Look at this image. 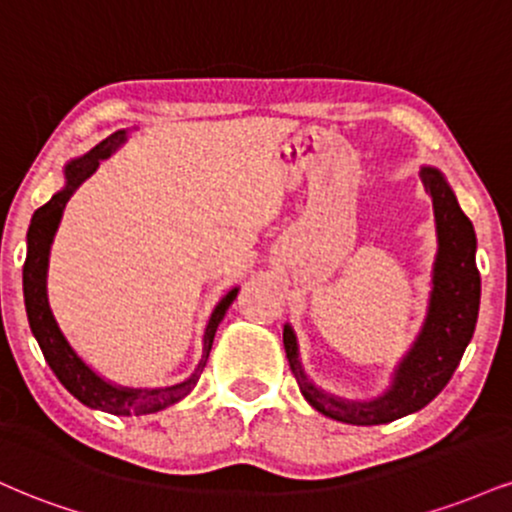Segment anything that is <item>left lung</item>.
Returning <instances> with one entry per match:
<instances>
[{
  "label": "left lung",
  "instance_id": "8db88e82",
  "mask_svg": "<svg viewBox=\"0 0 512 512\" xmlns=\"http://www.w3.org/2000/svg\"><path fill=\"white\" fill-rule=\"evenodd\" d=\"M424 188L432 195L436 221V257L432 269L427 317L403 360L393 369L389 389L372 400H348L326 393L310 381L300 362L298 338L291 324L283 326V348L300 393L317 412L336 422L372 427L422 410L443 391L472 341L479 315L477 236L472 221L455 200L453 188L436 166H422Z\"/></svg>",
  "mask_w": 512,
  "mask_h": 512
}]
</instances>
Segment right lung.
I'll return each instance as SVG.
<instances>
[{
	"mask_svg": "<svg viewBox=\"0 0 512 512\" xmlns=\"http://www.w3.org/2000/svg\"><path fill=\"white\" fill-rule=\"evenodd\" d=\"M126 138V131H116L109 135V138H104L100 145L92 147L90 152H85L83 157L71 159V162L64 166V188L57 190L47 205L35 209L28 226V255L26 264H23V298H26L30 331H33L47 365L52 367L54 374H57V379L64 384V389L92 410L131 417L150 415V412L169 408V405L178 403V400L186 398L188 393L195 389L197 379H200L202 369L207 365L217 326L221 324V319H224L226 310H229L233 300H236L240 288H231L212 310L209 322L205 326V336H202L200 362H197L195 372L190 374L186 381H181V384L162 386V389H128V386H116L112 381L100 377V374L73 350L71 343L66 341L64 331L59 329L47 298L49 250H52L54 236H57L66 202L71 200V195L76 193V188L85 181V178L95 174L102 159H109L123 143H126Z\"/></svg>",
	"mask_w": 512,
	"mask_h": 512,
	"instance_id": "right-lung-1",
	"label": "right lung"
}]
</instances>
